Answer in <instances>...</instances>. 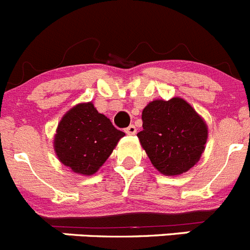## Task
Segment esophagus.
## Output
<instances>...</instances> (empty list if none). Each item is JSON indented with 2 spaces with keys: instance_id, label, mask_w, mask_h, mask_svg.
I'll list each match as a JSON object with an SVG mask.
<instances>
[{
  "instance_id": "obj_1",
  "label": "esophagus",
  "mask_w": 250,
  "mask_h": 250,
  "mask_svg": "<svg viewBox=\"0 0 250 250\" xmlns=\"http://www.w3.org/2000/svg\"><path fill=\"white\" fill-rule=\"evenodd\" d=\"M125 132L127 134H129V136H133V134H136L137 133V128H136V125H130L129 127H127L125 129Z\"/></svg>"
}]
</instances>
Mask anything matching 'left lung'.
<instances>
[{
  "label": "left lung",
  "mask_w": 250,
  "mask_h": 250,
  "mask_svg": "<svg viewBox=\"0 0 250 250\" xmlns=\"http://www.w3.org/2000/svg\"><path fill=\"white\" fill-rule=\"evenodd\" d=\"M138 136L150 162L162 174L179 175L199 161L206 148L208 127L183 98L156 100L142 112Z\"/></svg>",
  "instance_id": "obj_1"
}]
</instances>
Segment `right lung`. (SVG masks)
Returning <instances> with one entry per match:
<instances>
[{"label":"right lung","mask_w":250,"mask_h":250,"mask_svg":"<svg viewBox=\"0 0 250 250\" xmlns=\"http://www.w3.org/2000/svg\"><path fill=\"white\" fill-rule=\"evenodd\" d=\"M125 136L92 102L69 109L58 123L55 152L61 163L75 173L92 175L103 166Z\"/></svg>","instance_id":"add662e5"}]
</instances>
